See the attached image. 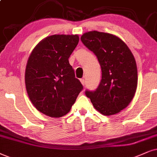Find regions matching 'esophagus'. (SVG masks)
Returning a JSON list of instances; mask_svg holds the SVG:
<instances>
[{"mask_svg":"<svg viewBox=\"0 0 157 157\" xmlns=\"http://www.w3.org/2000/svg\"><path fill=\"white\" fill-rule=\"evenodd\" d=\"M80 82H81V83H82V85H83V86H85V80H84V79H81Z\"/></svg>","mask_w":157,"mask_h":157,"instance_id":"obj_1","label":"esophagus"}]
</instances>
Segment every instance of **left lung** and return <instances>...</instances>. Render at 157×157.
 Instances as JSON below:
<instances>
[{
	"label": "left lung",
	"mask_w": 157,
	"mask_h": 157,
	"mask_svg": "<svg viewBox=\"0 0 157 157\" xmlns=\"http://www.w3.org/2000/svg\"><path fill=\"white\" fill-rule=\"evenodd\" d=\"M81 41L97 56L101 80L95 91H85L96 109L105 115L118 114L130 104L138 85L133 54L116 35L98 31L85 33Z\"/></svg>",
	"instance_id": "obj_1"
}]
</instances>
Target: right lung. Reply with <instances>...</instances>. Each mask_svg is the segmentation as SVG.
Instances as JSON below:
<instances>
[{"instance_id": "1", "label": "right lung", "mask_w": 157, "mask_h": 157, "mask_svg": "<svg viewBox=\"0 0 157 157\" xmlns=\"http://www.w3.org/2000/svg\"><path fill=\"white\" fill-rule=\"evenodd\" d=\"M78 43V35H51L40 41L29 55L26 90L33 106L46 116L67 114L82 90L68 59Z\"/></svg>"}]
</instances>
